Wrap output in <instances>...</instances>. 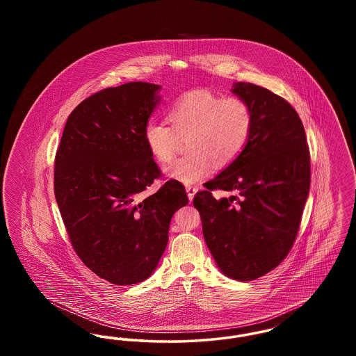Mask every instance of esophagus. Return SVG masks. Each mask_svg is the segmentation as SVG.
I'll return each mask as SVG.
<instances>
[{
  "mask_svg": "<svg viewBox=\"0 0 356 356\" xmlns=\"http://www.w3.org/2000/svg\"><path fill=\"white\" fill-rule=\"evenodd\" d=\"M186 195H188V199H189V202H192V200H193V197H195V195H196V192H197V186H186Z\"/></svg>",
  "mask_w": 356,
  "mask_h": 356,
  "instance_id": "1",
  "label": "esophagus"
}]
</instances>
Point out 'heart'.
Returning a JSON list of instances; mask_svg holds the SVG:
<instances>
[{
	"mask_svg": "<svg viewBox=\"0 0 356 356\" xmlns=\"http://www.w3.org/2000/svg\"><path fill=\"white\" fill-rule=\"evenodd\" d=\"M172 127L157 120L144 127V141L153 159L170 163L181 138H186L184 157L165 168V175L183 184H193L216 167L232 164L244 151L254 127L250 104L237 96L222 97L209 90H192L172 102Z\"/></svg>",
	"mask_w": 356,
	"mask_h": 356,
	"instance_id": "1",
	"label": "heart"
}]
</instances>
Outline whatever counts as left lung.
<instances>
[{"label": "left lung", "mask_w": 356, "mask_h": 356, "mask_svg": "<svg viewBox=\"0 0 356 356\" xmlns=\"http://www.w3.org/2000/svg\"><path fill=\"white\" fill-rule=\"evenodd\" d=\"M250 104L254 127L244 151L205 183L193 205L209 252L225 276L248 282L277 267L299 231L311 181L303 122L283 97L251 84L231 89ZM213 188L239 197L216 201Z\"/></svg>", "instance_id": "1"}]
</instances>
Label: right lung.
<instances>
[{
    "label": "right lung",
    "instance_id": "add662e5",
    "mask_svg": "<svg viewBox=\"0 0 356 356\" xmlns=\"http://www.w3.org/2000/svg\"><path fill=\"white\" fill-rule=\"evenodd\" d=\"M160 89L135 81L92 95L69 115L56 153L54 195L70 243L90 271L116 286L152 275L170 219L188 204L176 180L140 196L161 176L144 141Z\"/></svg>",
    "mask_w": 356,
    "mask_h": 356
}]
</instances>
